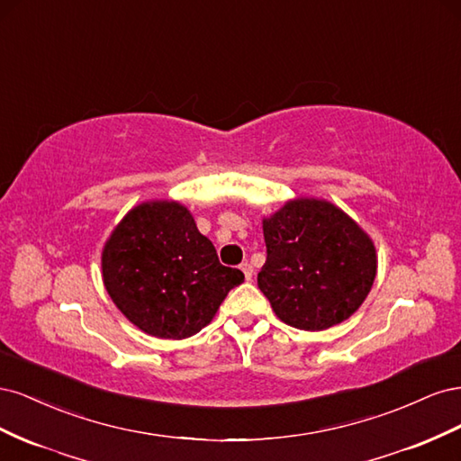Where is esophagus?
Here are the masks:
<instances>
[{
    "mask_svg": "<svg viewBox=\"0 0 461 461\" xmlns=\"http://www.w3.org/2000/svg\"><path fill=\"white\" fill-rule=\"evenodd\" d=\"M240 269H242V273L246 276V281H252V276H254V267H252V265L246 261V263L240 265Z\"/></svg>",
    "mask_w": 461,
    "mask_h": 461,
    "instance_id": "esophagus-1",
    "label": "esophagus"
}]
</instances>
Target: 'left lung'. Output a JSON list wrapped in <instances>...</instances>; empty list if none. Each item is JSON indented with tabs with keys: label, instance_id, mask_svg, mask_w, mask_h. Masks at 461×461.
Segmentation results:
<instances>
[{
	"label": "left lung",
	"instance_id": "left-lung-1",
	"mask_svg": "<svg viewBox=\"0 0 461 461\" xmlns=\"http://www.w3.org/2000/svg\"><path fill=\"white\" fill-rule=\"evenodd\" d=\"M263 236L267 259L258 286L286 325L325 330L367 298L376 275L375 246L337 205L290 200L263 219Z\"/></svg>",
	"mask_w": 461,
	"mask_h": 461
}]
</instances>
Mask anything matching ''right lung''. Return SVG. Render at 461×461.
Returning <instances> with one entry per match:
<instances>
[{
	"label": "right lung",
	"instance_id": "1",
	"mask_svg": "<svg viewBox=\"0 0 461 461\" xmlns=\"http://www.w3.org/2000/svg\"><path fill=\"white\" fill-rule=\"evenodd\" d=\"M107 294L131 323L158 339H188L212 323L244 283L178 202H144L111 232L102 252Z\"/></svg>",
	"mask_w": 461,
	"mask_h": 461
}]
</instances>
